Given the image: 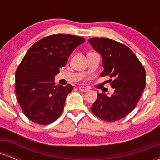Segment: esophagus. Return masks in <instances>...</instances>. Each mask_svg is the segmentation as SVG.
Segmentation results:
<instances>
[{"mask_svg": "<svg viewBox=\"0 0 160 160\" xmlns=\"http://www.w3.org/2000/svg\"><path fill=\"white\" fill-rule=\"evenodd\" d=\"M79 89L81 92H84L89 91V88L86 87V86H80V87H79Z\"/></svg>", "mask_w": 160, "mask_h": 160, "instance_id": "esophagus-1", "label": "esophagus"}]
</instances>
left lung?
<instances>
[{"instance_id": "8db88e82", "label": "left lung", "mask_w": 160, "mask_h": 160, "mask_svg": "<svg viewBox=\"0 0 160 160\" xmlns=\"http://www.w3.org/2000/svg\"><path fill=\"white\" fill-rule=\"evenodd\" d=\"M89 43L102 57L104 71L109 76L113 94L98 93L91 107L94 114L108 122L121 120L133 111L146 85V71L135 53L126 45L108 38H93Z\"/></svg>"}]
</instances>
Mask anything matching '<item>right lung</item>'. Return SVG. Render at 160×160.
Instances as JSON below:
<instances>
[{"label": "right lung", "mask_w": 160, "mask_h": 160, "mask_svg": "<svg viewBox=\"0 0 160 160\" xmlns=\"http://www.w3.org/2000/svg\"><path fill=\"white\" fill-rule=\"evenodd\" d=\"M84 41L81 37L52 34L36 42L24 56L16 71L15 89L24 114L32 122L47 125L62 114L73 86H55L54 77Z\"/></svg>", "instance_id": "add662e5"}]
</instances>
